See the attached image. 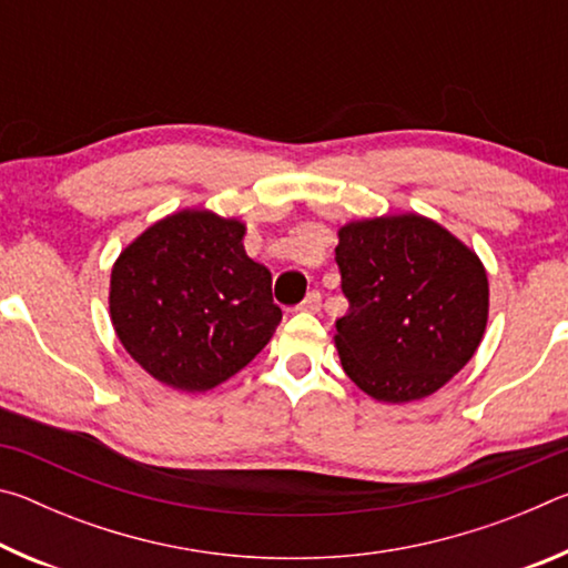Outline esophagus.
Listing matches in <instances>:
<instances>
[{"mask_svg":"<svg viewBox=\"0 0 568 568\" xmlns=\"http://www.w3.org/2000/svg\"><path fill=\"white\" fill-rule=\"evenodd\" d=\"M301 311H305V313H318V311H321V293H318V291L307 293L305 301L301 303Z\"/></svg>","mask_w":568,"mask_h":568,"instance_id":"34e87169","label":"esophagus"}]
</instances>
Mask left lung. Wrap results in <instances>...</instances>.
I'll return each mask as SVG.
<instances>
[{"mask_svg":"<svg viewBox=\"0 0 568 568\" xmlns=\"http://www.w3.org/2000/svg\"><path fill=\"white\" fill-rule=\"evenodd\" d=\"M348 313L335 321L341 365L378 403L420 400L474 358L488 323V275L464 240L418 213L338 227Z\"/></svg>","mask_w":568,"mask_h":568,"instance_id":"1","label":"left lung"}]
</instances>
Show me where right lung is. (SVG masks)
<instances>
[{
  "instance_id": "add662e5",
  "label": "right lung",
  "mask_w": 568,
  "mask_h": 568,
  "mask_svg": "<svg viewBox=\"0 0 568 568\" xmlns=\"http://www.w3.org/2000/svg\"><path fill=\"white\" fill-rule=\"evenodd\" d=\"M245 223L185 207L122 247L110 275V321L148 376L205 393L261 353L281 323L273 277L247 257Z\"/></svg>"
}]
</instances>
